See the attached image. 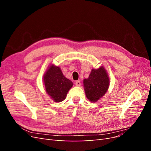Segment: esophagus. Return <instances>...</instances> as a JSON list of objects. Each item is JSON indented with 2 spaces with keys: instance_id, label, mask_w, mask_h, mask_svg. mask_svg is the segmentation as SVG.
Segmentation results:
<instances>
[{
  "instance_id": "34e87169",
  "label": "esophagus",
  "mask_w": 151,
  "mask_h": 151,
  "mask_svg": "<svg viewBox=\"0 0 151 151\" xmlns=\"http://www.w3.org/2000/svg\"><path fill=\"white\" fill-rule=\"evenodd\" d=\"M75 84H76V85L77 86H80L81 84V83L80 81H76Z\"/></svg>"
}]
</instances>
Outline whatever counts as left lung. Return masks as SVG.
I'll use <instances>...</instances> for the list:
<instances>
[{
    "label": "left lung",
    "mask_w": 151,
    "mask_h": 151,
    "mask_svg": "<svg viewBox=\"0 0 151 151\" xmlns=\"http://www.w3.org/2000/svg\"><path fill=\"white\" fill-rule=\"evenodd\" d=\"M109 83V77L104 67H101L98 69H93L88 78L84 80L87 98L90 101H97L106 93Z\"/></svg>",
    "instance_id": "obj_1"
}]
</instances>
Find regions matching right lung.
Segmentation results:
<instances>
[{
  "label": "right lung",
  "instance_id": "right-lung-1",
  "mask_svg": "<svg viewBox=\"0 0 151 151\" xmlns=\"http://www.w3.org/2000/svg\"><path fill=\"white\" fill-rule=\"evenodd\" d=\"M43 82L48 94L55 102L63 101L68 90L73 86L72 82L63 75L60 68L53 65L45 73Z\"/></svg>",
  "mask_w": 151,
  "mask_h": 151
}]
</instances>
